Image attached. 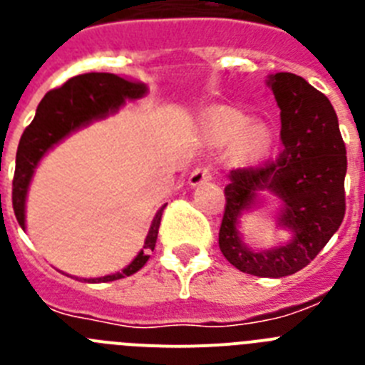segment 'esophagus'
Here are the masks:
<instances>
[{
  "label": "esophagus",
  "instance_id": "esophagus-1",
  "mask_svg": "<svg viewBox=\"0 0 365 365\" xmlns=\"http://www.w3.org/2000/svg\"><path fill=\"white\" fill-rule=\"evenodd\" d=\"M208 180H212L210 168H195V170L190 173L188 185L190 186H201L202 182H208Z\"/></svg>",
  "mask_w": 365,
  "mask_h": 365
}]
</instances>
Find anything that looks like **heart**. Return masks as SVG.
Wrapping results in <instances>:
<instances>
[{
    "label": "heart",
    "mask_w": 365,
    "mask_h": 365,
    "mask_svg": "<svg viewBox=\"0 0 365 365\" xmlns=\"http://www.w3.org/2000/svg\"><path fill=\"white\" fill-rule=\"evenodd\" d=\"M205 133L206 138L215 146H225L237 138L235 153L243 160L259 159L269 143L265 125L248 124V117L245 113L230 108L212 109L206 117Z\"/></svg>",
    "instance_id": "1"
}]
</instances>
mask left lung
I'll use <instances>...</instances> for the list:
<instances>
[{
	"label": "left lung",
	"instance_id": "obj_1",
	"mask_svg": "<svg viewBox=\"0 0 365 365\" xmlns=\"http://www.w3.org/2000/svg\"><path fill=\"white\" fill-rule=\"evenodd\" d=\"M282 120V153L263 166L232 170L219 230L222 256L241 272L283 278L307 267L340 228L346 214V144L327 96L292 73L269 74ZM279 199L277 224L292 234L278 247L252 249L242 241L240 217Z\"/></svg>",
	"mask_w": 365,
	"mask_h": 365
}]
</instances>
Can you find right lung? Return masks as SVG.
Segmentation results:
<instances>
[{"mask_svg": "<svg viewBox=\"0 0 365 365\" xmlns=\"http://www.w3.org/2000/svg\"><path fill=\"white\" fill-rule=\"evenodd\" d=\"M146 95L144 83H135L124 80L117 74L109 73H86L67 80L62 87L53 89L41 98L36 109V117L21 135L18 153H16V172L12 180V206L19 227L25 225V206L31 180L34 177L38 164L47 151L53 150L58 143L69 137L74 131L82 130L96 120H104L109 115H115L128 100L143 98ZM166 205L160 206L150 225L144 247L138 250L130 265L120 272H113L100 278H82L86 283H108L125 278L138 272L150 259L153 252L157 235H159L160 217ZM69 276V274H67ZM73 278V276H71Z\"/></svg>", "mask_w": 365, "mask_h": 365, "instance_id": "right-lung-1", "label": "right lung"}]
</instances>
